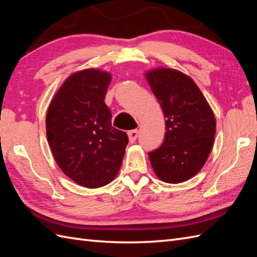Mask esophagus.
Masks as SVG:
<instances>
[{
    "label": "esophagus",
    "instance_id": "34e87169",
    "mask_svg": "<svg viewBox=\"0 0 257 257\" xmlns=\"http://www.w3.org/2000/svg\"><path fill=\"white\" fill-rule=\"evenodd\" d=\"M127 135H128L130 143H135V141L138 137V131L137 130H132V131L128 132Z\"/></svg>",
    "mask_w": 257,
    "mask_h": 257
}]
</instances>
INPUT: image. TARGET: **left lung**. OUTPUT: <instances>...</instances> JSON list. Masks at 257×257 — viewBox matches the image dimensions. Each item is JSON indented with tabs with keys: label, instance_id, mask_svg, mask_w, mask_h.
I'll use <instances>...</instances> for the list:
<instances>
[{
	"label": "left lung",
	"instance_id": "left-lung-1",
	"mask_svg": "<svg viewBox=\"0 0 257 257\" xmlns=\"http://www.w3.org/2000/svg\"><path fill=\"white\" fill-rule=\"evenodd\" d=\"M146 77L166 118L164 142L148 153L152 168L167 183L189 180L211 152L215 135L213 111L196 83L185 74L157 68Z\"/></svg>",
	"mask_w": 257,
	"mask_h": 257
}]
</instances>
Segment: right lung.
Masks as SVG:
<instances>
[{
	"mask_svg": "<svg viewBox=\"0 0 257 257\" xmlns=\"http://www.w3.org/2000/svg\"><path fill=\"white\" fill-rule=\"evenodd\" d=\"M111 75L89 68L69 76L52 98L46 134L59 167L89 189L111 182L118 174L128 138L111 125L105 104Z\"/></svg>",
	"mask_w": 257,
	"mask_h": 257,
	"instance_id": "1",
	"label": "right lung"
}]
</instances>
